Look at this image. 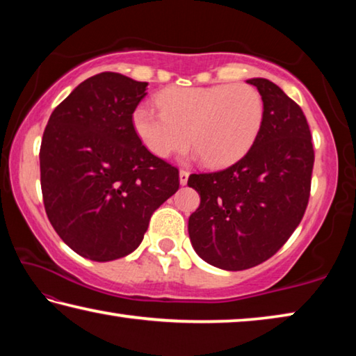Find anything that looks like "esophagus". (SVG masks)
I'll use <instances>...</instances> for the list:
<instances>
[{
  "label": "esophagus",
  "mask_w": 356,
  "mask_h": 356,
  "mask_svg": "<svg viewBox=\"0 0 356 356\" xmlns=\"http://www.w3.org/2000/svg\"><path fill=\"white\" fill-rule=\"evenodd\" d=\"M188 177H190V172L188 171H180L179 172V182L180 185H186V182H188Z\"/></svg>",
  "instance_id": "1"
}]
</instances>
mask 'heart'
Listing matches in <instances>:
<instances>
[{
	"mask_svg": "<svg viewBox=\"0 0 356 356\" xmlns=\"http://www.w3.org/2000/svg\"><path fill=\"white\" fill-rule=\"evenodd\" d=\"M160 111L147 105L134 113L138 138L159 159L188 147L209 166L237 161L254 143L264 118V102L250 84L171 88L156 97Z\"/></svg>",
	"mask_w": 356,
	"mask_h": 356,
	"instance_id": "heart-1",
	"label": "heart"
}]
</instances>
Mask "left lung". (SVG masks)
<instances>
[{
    "label": "left lung",
    "mask_w": 356,
    "mask_h": 356,
    "mask_svg": "<svg viewBox=\"0 0 356 356\" xmlns=\"http://www.w3.org/2000/svg\"><path fill=\"white\" fill-rule=\"evenodd\" d=\"M264 102L251 149L222 171L191 174L201 196L188 234L207 264L238 272L272 257L303 218L314 166L311 131L301 108L265 78H251Z\"/></svg>",
    "instance_id": "1"
}]
</instances>
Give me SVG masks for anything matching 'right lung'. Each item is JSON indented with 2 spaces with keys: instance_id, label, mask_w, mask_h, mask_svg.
<instances>
[{
  "instance_id": "add662e5",
  "label": "right lung",
  "mask_w": 356,
  "mask_h": 356,
  "mask_svg": "<svg viewBox=\"0 0 356 356\" xmlns=\"http://www.w3.org/2000/svg\"><path fill=\"white\" fill-rule=\"evenodd\" d=\"M146 88L116 72L88 78L55 108L42 136L47 216L91 261L134 252L150 216L179 190L177 168L150 154L134 127Z\"/></svg>"
}]
</instances>
